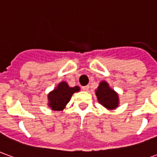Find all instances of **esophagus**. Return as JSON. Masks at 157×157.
Masks as SVG:
<instances>
[{
	"label": "esophagus",
	"instance_id": "1",
	"mask_svg": "<svg viewBox=\"0 0 157 157\" xmlns=\"http://www.w3.org/2000/svg\"><path fill=\"white\" fill-rule=\"evenodd\" d=\"M82 90L85 91V92H87L89 90V86H82Z\"/></svg>",
	"mask_w": 157,
	"mask_h": 157
}]
</instances>
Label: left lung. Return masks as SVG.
Listing matches in <instances>:
<instances>
[{
	"instance_id": "left-lung-1",
	"label": "left lung",
	"mask_w": 157,
	"mask_h": 157,
	"mask_svg": "<svg viewBox=\"0 0 157 157\" xmlns=\"http://www.w3.org/2000/svg\"><path fill=\"white\" fill-rule=\"evenodd\" d=\"M95 94L99 103L108 110H113L119 105L118 94L110 87L106 81H102L99 83L98 88L95 90Z\"/></svg>"
}]
</instances>
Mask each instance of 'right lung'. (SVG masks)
<instances>
[{
	"label": "right lung",
	"instance_id": "add662e5",
	"mask_svg": "<svg viewBox=\"0 0 157 157\" xmlns=\"http://www.w3.org/2000/svg\"><path fill=\"white\" fill-rule=\"evenodd\" d=\"M81 90L80 86L71 87L66 82H61L48 94V106L54 111H61L70 102L72 95Z\"/></svg>",
	"mask_w": 157,
	"mask_h": 157
}]
</instances>
